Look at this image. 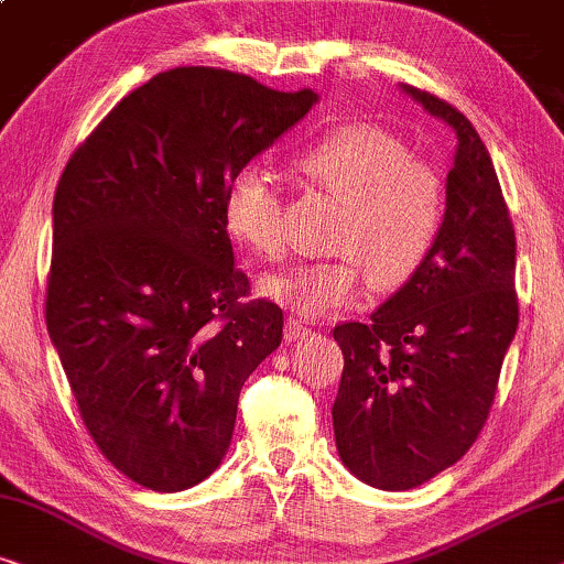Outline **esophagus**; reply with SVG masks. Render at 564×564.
<instances>
[{"label":"esophagus","instance_id":"34e87169","mask_svg":"<svg viewBox=\"0 0 564 564\" xmlns=\"http://www.w3.org/2000/svg\"><path fill=\"white\" fill-rule=\"evenodd\" d=\"M285 339H299V337H304L306 332H308V324L306 322H301V319H296V316H289V319H285Z\"/></svg>","mask_w":564,"mask_h":564}]
</instances>
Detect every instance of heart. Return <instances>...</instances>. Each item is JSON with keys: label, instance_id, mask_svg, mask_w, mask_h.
Returning a JSON list of instances; mask_svg holds the SVG:
<instances>
[{"label": "heart", "instance_id": "1", "mask_svg": "<svg viewBox=\"0 0 564 564\" xmlns=\"http://www.w3.org/2000/svg\"><path fill=\"white\" fill-rule=\"evenodd\" d=\"M301 176L339 199L332 225L335 258L296 263L260 281L263 296L316 316L347 306L370 281L395 291L416 279L437 248L447 186L399 134L378 124H345L293 158ZM225 227L260 258L283 252V202L271 176L245 165L225 192Z\"/></svg>", "mask_w": 564, "mask_h": 564}]
</instances>
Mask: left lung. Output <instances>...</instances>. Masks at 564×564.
Returning a JSON list of instances; mask_svg holds the SVG:
<instances>
[{"label": "left lung", "mask_w": 564, "mask_h": 564, "mask_svg": "<svg viewBox=\"0 0 564 564\" xmlns=\"http://www.w3.org/2000/svg\"><path fill=\"white\" fill-rule=\"evenodd\" d=\"M403 91L455 130L457 153L432 258L370 322L335 327L339 457L383 490L422 486L473 447L519 327L517 235L494 161L463 112L416 86Z\"/></svg>", "instance_id": "8db88e82"}]
</instances>
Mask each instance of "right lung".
Segmentation results:
<instances>
[{
  "mask_svg": "<svg viewBox=\"0 0 564 564\" xmlns=\"http://www.w3.org/2000/svg\"><path fill=\"white\" fill-rule=\"evenodd\" d=\"M316 101L212 66L163 70L74 150L53 199L45 322L78 414L127 478L176 494L217 470L283 312L248 299L225 192Z\"/></svg>",
  "mask_w": 564,
  "mask_h": 564,
  "instance_id": "right-lung-1",
  "label": "right lung"
}]
</instances>
